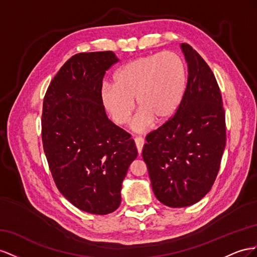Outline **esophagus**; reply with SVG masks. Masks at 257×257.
Here are the masks:
<instances>
[{"mask_svg":"<svg viewBox=\"0 0 257 257\" xmlns=\"http://www.w3.org/2000/svg\"><path fill=\"white\" fill-rule=\"evenodd\" d=\"M135 142H136V145H137V149H138L139 154H141L142 153V149H143V145H144V139L141 138V137H137V138H135Z\"/></svg>","mask_w":257,"mask_h":257,"instance_id":"34e87169","label":"esophagus"}]
</instances>
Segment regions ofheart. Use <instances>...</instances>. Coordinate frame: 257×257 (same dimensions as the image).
Instances as JSON below:
<instances>
[{"instance_id":"b5f03b06","label":"heart","mask_w":257,"mask_h":257,"mask_svg":"<svg viewBox=\"0 0 257 257\" xmlns=\"http://www.w3.org/2000/svg\"><path fill=\"white\" fill-rule=\"evenodd\" d=\"M187 87V69L182 57L164 51L136 58L117 70L113 85L104 84L101 103L112 120L122 126L135 111V99L140 108L133 129L145 131L155 120H170L178 112Z\"/></svg>"}]
</instances>
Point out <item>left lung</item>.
<instances>
[{"label":"left lung","mask_w":257,"mask_h":257,"mask_svg":"<svg viewBox=\"0 0 257 257\" xmlns=\"http://www.w3.org/2000/svg\"><path fill=\"white\" fill-rule=\"evenodd\" d=\"M188 67L178 112L146 137L142 157L153 192L170 208L188 207L207 195L216 179L226 144L225 113L213 72L188 44H181Z\"/></svg>","instance_id":"8db88e82"}]
</instances>
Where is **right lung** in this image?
I'll return each mask as SVG.
<instances>
[{
	"instance_id": "1",
	"label": "right lung",
	"mask_w": 257,
	"mask_h": 257,
	"mask_svg": "<svg viewBox=\"0 0 257 257\" xmlns=\"http://www.w3.org/2000/svg\"><path fill=\"white\" fill-rule=\"evenodd\" d=\"M118 60L113 51L71 57L43 102V148L56 185L73 206L97 215L119 207L122 181L138 156L100 100L105 71Z\"/></svg>"
}]
</instances>
